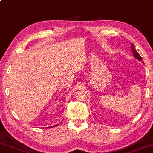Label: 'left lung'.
<instances>
[{"label":"left lung","instance_id":"1","mask_svg":"<svg viewBox=\"0 0 153 153\" xmlns=\"http://www.w3.org/2000/svg\"><path fill=\"white\" fill-rule=\"evenodd\" d=\"M131 51H132L133 54H134V57H135V58H137V59H138V60H140V61L143 60V58H142V57H141V56H140V54H138V52H137L136 50H135L134 46V45H133V44H131Z\"/></svg>","mask_w":153,"mask_h":153}]
</instances>
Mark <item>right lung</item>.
<instances>
[{
  "label": "right lung",
  "instance_id": "obj_1",
  "mask_svg": "<svg viewBox=\"0 0 153 153\" xmlns=\"http://www.w3.org/2000/svg\"><path fill=\"white\" fill-rule=\"evenodd\" d=\"M58 125V124H57V125H54V126H53V127H56V126H57Z\"/></svg>",
  "mask_w": 153,
  "mask_h": 153
}]
</instances>
